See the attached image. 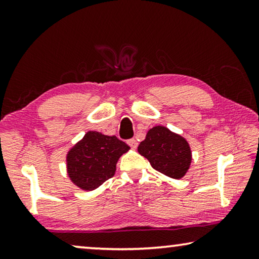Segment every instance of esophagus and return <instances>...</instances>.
<instances>
[{"mask_svg": "<svg viewBox=\"0 0 259 259\" xmlns=\"http://www.w3.org/2000/svg\"><path fill=\"white\" fill-rule=\"evenodd\" d=\"M128 145L131 147V149H137V146H138V143H137V141L135 138H131V139H129L128 141Z\"/></svg>", "mask_w": 259, "mask_h": 259, "instance_id": "esophagus-1", "label": "esophagus"}]
</instances>
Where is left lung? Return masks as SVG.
I'll return each instance as SVG.
<instances>
[{"label":"left lung","instance_id":"obj_1","mask_svg":"<svg viewBox=\"0 0 259 259\" xmlns=\"http://www.w3.org/2000/svg\"><path fill=\"white\" fill-rule=\"evenodd\" d=\"M139 154L149 160L151 166L171 179H182L191 165V149L187 139L163 125L147 131L138 145Z\"/></svg>","mask_w":259,"mask_h":259}]
</instances>
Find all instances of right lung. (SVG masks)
Instances as JSON below:
<instances>
[{
	"label": "right lung",
	"instance_id": "obj_1",
	"mask_svg": "<svg viewBox=\"0 0 259 259\" xmlns=\"http://www.w3.org/2000/svg\"><path fill=\"white\" fill-rule=\"evenodd\" d=\"M130 147L115 136L88 131L67 154V173L81 190L92 191L112 178L116 163Z\"/></svg>",
	"mask_w": 259,
	"mask_h": 259
}]
</instances>
